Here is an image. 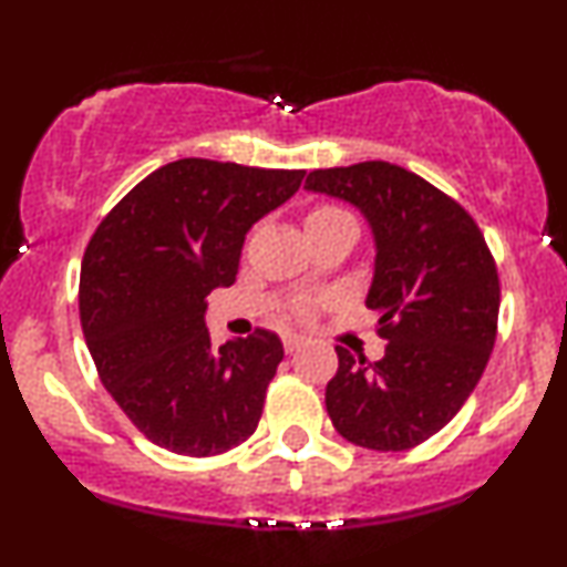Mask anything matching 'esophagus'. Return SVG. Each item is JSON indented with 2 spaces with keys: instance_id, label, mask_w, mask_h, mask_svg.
<instances>
[{
  "instance_id": "obj_1",
  "label": "esophagus",
  "mask_w": 567,
  "mask_h": 567,
  "mask_svg": "<svg viewBox=\"0 0 567 567\" xmlns=\"http://www.w3.org/2000/svg\"><path fill=\"white\" fill-rule=\"evenodd\" d=\"M303 343H306V338L298 336V332H285V336H282V346H285V351H288V353L298 351Z\"/></svg>"
}]
</instances>
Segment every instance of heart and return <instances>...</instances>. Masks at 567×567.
I'll return each instance as SVG.
<instances>
[{"label": "heart", "instance_id": "heart-1", "mask_svg": "<svg viewBox=\"0 0 567 567\" xmlns=\"http://www.w3.org/2000/svg\"><path fill=\"white\" fill-rule=\"evenodd\" d=\"M346 210H340V208H336V206H319V208H313L311 214H309V221H322V218H336V216H343ZM296 311L301 313V317H306V313L311 311V301H306V298H301V301L296 303Z\"/></svg>", "mask_w": 567, "mask_h": 567}]
</instances>
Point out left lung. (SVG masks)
<instances>
[{
    "mask_svg": "<svg viewBox=\"0 0 567 567\" xmlns=\"http://www.w3.org/2000/svg\"><path fill=\"white\" fill-rule=\"evenodd\" d=\"M306 189L357 206L372 227L378 311L385 357L338 351L324 404L336 431L374 452L427 441L478 385L496 340L499 275L483 231L460 203L385 161L317 168Z\"/></svg>",
    "mask_w": 567,
    "mask_h": 567,
    "instance_id": "8db88e82",
    "label": "left lung"
}]
</instances>
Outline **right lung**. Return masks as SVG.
Segmentation results:
<instances>
[{"mask_svg":"<svg viewBox=\"0 0 567 567\" xmlns=\"http://www.w3.org/2000/svg\"><path fill=\"white\" fill-rule=\"evenodd\" d=\"M303 172L182 158L145 176L86 245L79 313L102 385L155 446L214 456L250 439L282 340L210 343L206 296L235 282L245 235Z\"/></svg>","mask_w":567,"mask_h":567,"instance_id":"right-lung-1","label":"right lung"}]
</instances>
